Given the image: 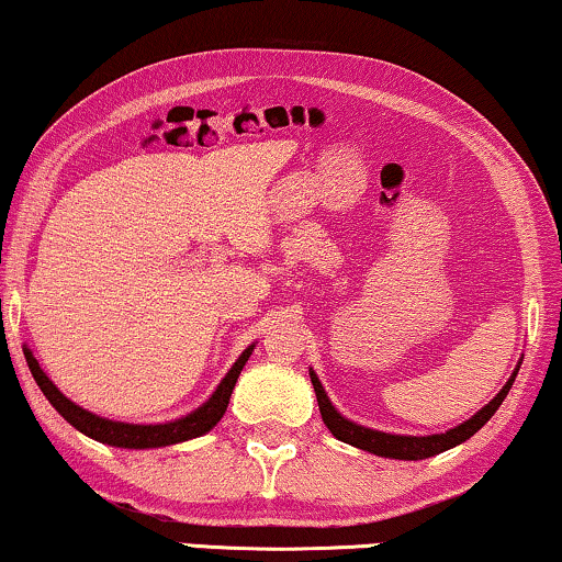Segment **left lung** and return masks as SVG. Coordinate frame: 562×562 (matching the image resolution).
Masks as SVG:
<instances>
[{
    "instance_id": "1",
    "label": "left lung",
    "mask_w": 562,
    "mask_h": 562,
    "mask_svg": "<svg viewBox=\"0 0 562 562\" xmlns=\"http://www.w3.org/2000/svg\"><path fill=\"white\" fill-rule=\"evenodd\" d=\"M520 364H522V361H520ZM520 364H517V369H520ZM517 369L513 371V376L507 379L503 390L495 394V400L485 404V407L474 414V417H470L468 422H462V425H457L454 429L442 431V435H427V437L390 435V431H379V429H369V427L357 425V422H351V419L344 417V414L336 412L331 400L324 392L322 382H318L316 371L308 369V374H311V384H314L318 412H322L324 425L329 427V431L336 439H341V442H347L351 447H359V450L371 452L376 457H392V460H427V457H435L439 452L452 450V447L462 445L464 439H470L474 431L487 425L492 414L497 412L499 404L505 402L507 392H510V386H513L515 376H517Z\"/></svg>"
}]
</instances>
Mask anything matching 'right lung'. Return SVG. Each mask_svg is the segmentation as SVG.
Returning <instances> with one entry per match:
<instances>
[{
	"label": "right lung",
	"mask_w": 562,
	"mask_h": 562,
	"mask_svg": "<svg viewBox=\"0 0 562 562\" xmlns=\"http://www.w3.org/2000/svg\"><path fill=\"white\" fill-rule=\"evenodd\" d=\"M256 344H251L240 357L236 359V364L231 367V371L223 376V382L218 384V390L211 394V400L198 407L195 412L186 414V417L166 422V425H127V422H112L105 417H98L88 409H82L80 404H75L67 400V396L52 384V379L42 371L40 361L32 357V351L24 347V359H27V367L32 371L34 382L42 390V394L47 396L52 407H55L63 417L70 422V425L88 435L92 439H98L102 445L110 447H125V450H150V447H168V445H178L186 442V439L201 437L205 431H211L215 425H218L223 414H226L228 400L233 394V386L238 382L240 369L246 367L248 357H251Z\"/></svg>",
	"instance_id": "obj_1"
}]
</instances>
